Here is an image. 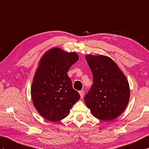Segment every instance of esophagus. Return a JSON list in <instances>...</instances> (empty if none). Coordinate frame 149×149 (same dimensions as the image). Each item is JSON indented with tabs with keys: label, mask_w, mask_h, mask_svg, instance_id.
Returning <instances> with one entry per match:
<instances>
[{
	"label": "esophagus",
	"mask_w": 149,
	"mask_h": 149,
	"mask_svg": "<svg viewBox=\"0 0 149 149\" xmlns=\"http://www.w3.org/2000/svg\"><path fill=\"white\" fill-rule=\"evenodd\" d=\"M79 94H80V95H81V98H82V97H83V96H84V92L83 91H79Z\"/></svg>",
	"instance_id": "1"
}]
</instances>
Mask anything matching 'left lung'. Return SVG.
Wrapping results in <instances>:
<instances>
[{"instance_id": "1", "label": "left lung", "mask_w": 149, "mask_h": 149, "mask_svg": "<svg viewBox=\"0 0 149 149\" xmlns=\"http://www.w3.org/2000/svg\"><path fill=\"white\" fill-rule=\"evenodd\" d=\"M86 59L93 81L84 98L86 106L93 116L103 121L117 118L130 100V86L126 76L110 57L88 54Z\"/></svg>"}]
</instances>
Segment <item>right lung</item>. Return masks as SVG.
<instances>
[{"label":"right lung","instance_id":"obj_1","mask_svg":"<svg viewBox=\"0 0 149 149\" xmlns=\"http://www.w3.org/2000/svg\"><path fill=\"white\" fill-rule=\"evenodd\" d=\"M79 60L75 52L58 47L49 49L41 58L33 79L31 96L35 108L44 118L56 122L66 117L81 98L67 75Z\"/></svg>","mask_w":149,"mask_h":149}]
</instances>
